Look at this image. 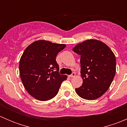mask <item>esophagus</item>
Instances as JSON below:
<instances>
[{
	"label": "esophagus",
	"mask_w": 127,
	"mask_h": 127,
	"mask_svg": "<svg viewBox=\"0 0 127 127\" xmlns=\"http://www.w3.org/2000/svg\"><path fill=\"white\" fill-rule=\"evenodd\" d=\"M75 76V73H74V72H72V73L71 75H69V77H71V78L74 77Z\"/></svg>",
	"instance_id": "34e87169"
}]
</instances>
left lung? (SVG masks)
<instances>
[{"instance_id": "obj_1", "label": "left lung", "mask_w": 127, "mask_h": 127, "mask_svg": "<svg viewBox=\"0 0 127 127\" xmlns=\"http://www.w3.org/2000/svg\"><path fill=\"white\" fill-rule=\"evenodd\" d=\"M72 50L80 55L82 86L75 88L84 99L93 100L108 90L116 72L114 53L104 42L88 39L75 46Z\"/></svg>"}]
</instances>
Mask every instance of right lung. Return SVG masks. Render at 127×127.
I'll return each mask as SVG.
<instances>
[{
	"label": "right lung",
	"mask_w": 127,
	"mask_h": 127,
	"mask_svg": "<svg viewBox=\"0 0 127 127\" xmlns=\"http://www.w3.org/2000/svg\"><path fill=\"white\" fill-rule=\"evenodd\" d=\"M66 46L39 40L24 51L19 64L20 77L28 93L37 100L44 101L54 98L61 83L67 79V75L59 74L56 61L57 54Z\"/></svg>",
	"instance_id": "right-lung-1"
}]
</instances>
